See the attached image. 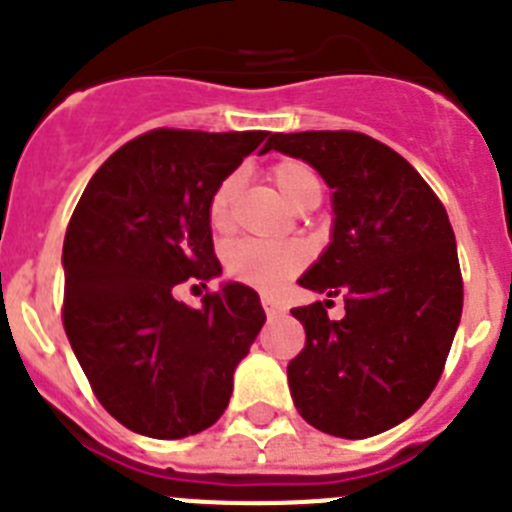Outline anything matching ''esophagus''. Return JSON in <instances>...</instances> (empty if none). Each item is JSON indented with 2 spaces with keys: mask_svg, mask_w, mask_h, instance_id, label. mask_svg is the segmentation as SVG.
Listing matches in <instances>:
<instances>
[{
  "mask_svg": "<svg viewBox=\"0 0 512 512\" xmlns=\"http://www.w3.org/2000/svg\"><path fill=\"white\" fill-rule=\"evenodd\" d=\"M261 305H264L266 315H277V312L284 310L282 302H279L277 297H271V295H261Z\"/></svg>",
  "mask_w": 512,
  "mask_h": 512,
  "instance_id": "34e87169",
  "label": "esophagus"
}]
</instances>
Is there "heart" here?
<instances>
[{
	"mask_svg": "<svg viewBox=\"0 0 512 512\" xmlns=\"http://www.w3.org/2000/svg\"><path fill=\"white\" fill-rule=\"evenodd\" d=\"M271 182L297 210L310 202H320L323 194V184L315 169L295 158H284L271 166ZM238 187H241V176L230 174L212 189L207 200V223L215 233H225L230 228V210ZM305 261V248L289 241H238L225 251V271L230 279L269 292L282 287L289 277H295Z\"/></svg>",
	"mask_w": 512,
	"mask_h": 512,
	"instance_id": "obj_1",
	"label": "heart"
}]
</instances>
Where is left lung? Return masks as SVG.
<instances>
[{
	"instance_id": "obj_1",
	"label": "left lung",
	"mask_w": 512,
	"mask_h": 512,
	"mask_svg": "<svg viewBox=\"0 0 512 512\" xmlns=\"http://www.w3.org/2000/svg\"><path fill=\"white\" fill-rule=\"evenodd\" d=\"M307 161L333 189V235L300 284L346 315L295 307L305 348L287 366L302 418L338 438L387 431L438 384L464 305L446 207L397 151L354 130L274 133L264 151Z\"/></svg>"
}]
</instances>
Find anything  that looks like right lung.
Returning <instances> with one entry per match:
<instances>
[{
  "label": "right lung",
  "mask_w": 512,
  "mask_h": 512,
  "mask_svg": "<svg viewBox=\"0 0 512 512\" xmlns=\"http://www.w3.org/2000/svg\"><path fill=\"white\" fill-rule=\"evenodd\" d=\"M264 138V130L143 133L99 166L71 215L63 328L102 408L140 436L210 428L264 325L246 284L205 292L202 307L174 297L179 284L207 287L223 271L207 200Z\"/></svg>",
  "instance_id": "1"
}]
</instances>
